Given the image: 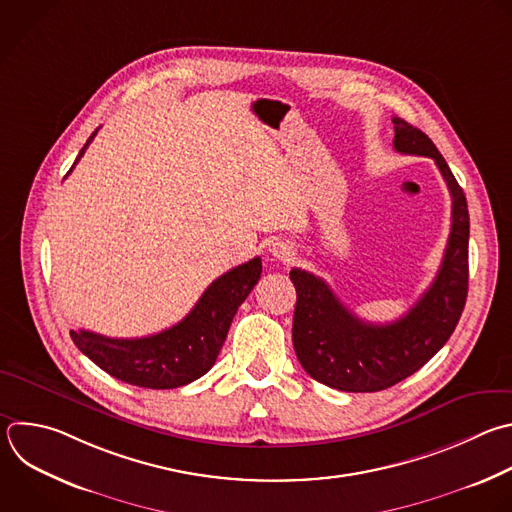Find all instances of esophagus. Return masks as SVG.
I'll use <instances>...</instances> for the list:
<instances>
[{"instance_id":"34e87169","label":"esophagus","mask_w":512,"mask_h":512,"mask_svg":"<svg viewBox=\"0 0 512 512\" xmlns=\"http://www.w3.org/2000/svg\"><path fill=\"white\" fill-rule=\"evenodd\" d=\"M269 251L279 261H291V257H293V249L289 245H285V243H273L269 247Z\"/></svg>"}]
</instances>
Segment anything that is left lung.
<instances>
[{"label": "left lung", "mask_w": 512, "mask_h": 512, "mask_svg": "<svg viewBox=\"0 0 512 512\" xmlns=\"http://www.w3.org/2000/svg\"><path fill=\"white\" fill-rule=\"evenodd\" d=\"M394 122V148L430 156L452 197V225L442 265L414 307L392 323L356 317L329 285L303 269H291L297 291L293 348L303 370L342 392H380L418 372L452 335L468 293V205L450 166L434 142L402 118Z\"/></svg>", "instance_id": "1"}]
</instances>
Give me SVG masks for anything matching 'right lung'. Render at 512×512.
I'll use <instances>...</instances> for the list:
<instances>
[{
    "instance_id": "right-lung-1",
    "label": "right lung",
    "mask_w": 512,
    "mask_h": 512,
    "mask_svg": "<svg viewBox=\"0 0 512 512\" xmlns=\"http://www.w3.org/2000/svg\"><path fill=\"white\" fill-rule=\"evenodd\" d=\"M96 132L98 128L82 146L76 162L84 156ZM261 269L259 257L233 267L205 289L183 321L160 333L118 339L86 329H72L70 337L76 348L98 368L130 386L170 390L191 384L213 368L231 321L239 305L257 285Z\"/></svg>"
}]
</instances>
